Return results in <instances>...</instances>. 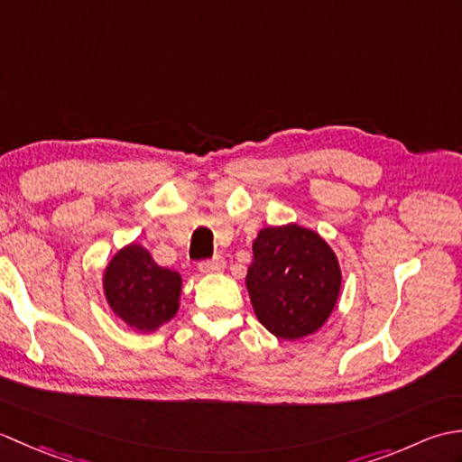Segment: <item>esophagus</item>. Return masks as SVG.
<instances>
[{"label":"esophagus","mask_w":462,"mask_h":462,"mask_svg":"<svg viewBox=\"0 0 462 462\" xmlns=\"http://www.w3.org/2000/svg\"><path fill=\"white\" fill-rule=\"evenodd\" d=\"M226 268V262L222 256H214L212 260H204L199 263V270L204 273H218Z\"/></svg>","instance_id":"34e87169"}]
</instances>
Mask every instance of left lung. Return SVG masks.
<instances>
[{
    "mask_svg": "<svg viewBox=\"0 0 462 462\" xmlns=\"http://www.w3.org/2000/svg\"><path fill=\"white\" fill-rule=\"evenodd\" d=\"M246 288L256 318L280 339L316 333L341 290L337 256L318 232L298 224L268 226L252 244Z\"/></svg>",
    "mask_w": 462,
    "mask_h": 462,
    "instance_id": "1",
    "label": "left lung"
}]
</instances>
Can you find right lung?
Wrapping results in <instances>:
<instances>
[{"label":"right lung","mask_w":462,"mask_h":462,"mask_svg":"<svg viewBox=\"0 0 462 462\" xmlns=\"http://www.w3.org/2000/svg\"><path fill=\"white\" fill-rule=\"evenodd\" d=\"M103 290L116 318L149 333L176 316L182 278L179 272L159 266L146 248L129 244L105 268Z\"/></svg>","instance_id":"obj_1"}]
</instances>
